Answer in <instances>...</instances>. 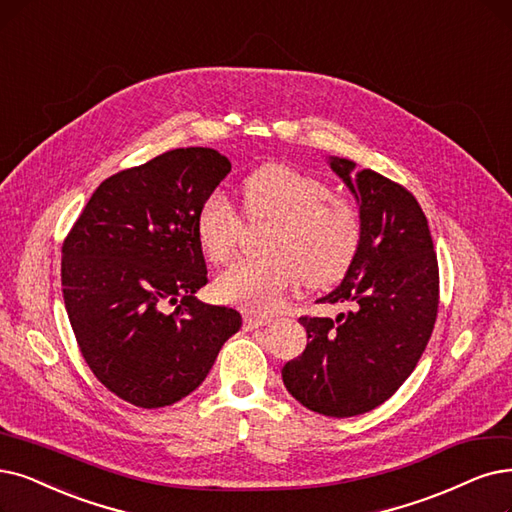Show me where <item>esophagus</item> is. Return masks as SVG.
I'll list each match as a JSON object with an SVG mask.
<instances>
[{
    "label": "esophagus",
    "mask_w": 512,
    "mask_h": 512,
    "mask_svg": "<svg viewBox=\"0 0 512 512\" xmlns=\"http://www.w3.org/2000/svg\"><path fill=\"white\" fill-rule=\"evenodd\" d=\"M273 319L267 317V315H245L243 317V327L245 330H256V327H262V325H269Z\"/></svg>",
    "instance_id": "1"
}]
</instances>
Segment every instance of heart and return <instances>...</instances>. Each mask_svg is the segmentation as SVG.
I'll return each mask as SVG.
<instances>
[{"instance_id": "1", "label": "heart", "mask_w": 512, "mask_h": 512, "mask_svg": "<svg viewBox=\"0 0 512 512\" xmlns=\"http://www.w3.org/2000/svg\"><path fill=\"white\" fill-rule=\"evenodd\" d=\"M241 195L252 220H275L267 239L271 254L239 260L218 275L216 294L224 302L273 311L302 277L321 288L349 271L361 241V218L349 197L330 193L323 180L288 163H264L243 180ZM195 231L203 254L224 264L237 250L241 218L216 191L199 206Z\"/></svg>"}]
</instances>
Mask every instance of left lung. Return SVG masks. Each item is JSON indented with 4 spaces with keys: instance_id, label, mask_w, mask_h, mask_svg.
<instances>
[{
    "instance_id": "8db88e82",
    "label": "left lung",
    "mask_w": 512,
    "mask_h": 512,
    "mask_svg": "<svg viewBox=\"0 0 512 512\" xmlns=\"http://www.w3.org/2000/svg\"><path fill=\"white\" fill-rule=\"evenodd\" d=\"M357 201L359 250L336 290L319 298L349 304L330 317H300L306 349L283 365L290 395L309 410L349 418L374 410L414 372L433 334L439 269L416 197L374 170L327 157Z\"/></svg>"
}]
</instances>
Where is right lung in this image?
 I'll use <instances>...</instances> for the list:
<instances>
[{"label": "right lung", "instance_id": "obj_1", "mask_svg": "<svg viewBox=\"0 0 512 512\" xmlns=\"http://www.w3.org/2000/svg\"><path fill=\"white\" fill-rule=\"evenodd\" d=\"M231 172L208 147L174 149L117 172L92 193L63 243V296L94 376L153 410L193 393L241 327L195 298L208 269L197 210ZM168 303H178L170 314Z\"/></svg>", "mask_w": 512, "mask_h": 512}]
</instances>
